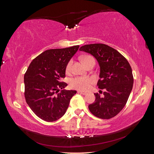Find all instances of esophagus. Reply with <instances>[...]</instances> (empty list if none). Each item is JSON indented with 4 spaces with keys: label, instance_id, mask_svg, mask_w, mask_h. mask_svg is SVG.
<instances>
[{
    "label": "esophagus",
    "instance_id": "obj_1",
    "mask_svg": "<svg viewBox=\"0 0 154 154\" xmlns=\"http://www.w3.org/2000/svg\"><path fill=\"white\" fill-rule=\"evenodd\" d=\"M78 94H83V95H85V94H87V92H83V91H78Z\"/></svg>",
    "mask_w": 154,
    "mask_h": 154
}]
</instances>
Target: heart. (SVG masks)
<instances>
[{"instance_id": "heart-1", "label": "heart", "mask_w": 154, "mask_h": 154, "mask_svg": "<svg viewBox=\"0 0 154 154\" xmlns=\"http://www.w3.org/2000/svg\"><path fill=\"white\" fill-rule=\"evenodd\" d=\"M92 58L91 56H85L83 58L85 65L88 60L90 58ZM73 63V60H70L67 64L66 66V72L69 73L71 71L72 66ZM94 83V80L91 78H86V77H75L72 78L70 80L69 84L70 87L74 89L80 90V91H87L89 88L92 83Z\"/></svg>"}]
</instances>
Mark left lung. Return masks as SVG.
<instances>
[{
	"instance_id": "obj_1",
	"label": "left lung",
	"mask_w": 154,
	"mask_h": 154,
	"mask_svg": "<svg viewBox=\"0 0 154 154\" xmlns=\"http://www.w3.org/2000/svg\"><path fill=\"white\" fill-rule=\"evenodd\" d=\"M80 50L91 54L97 60L100 79L97 86L105 91L103 97L95 93L96 100L88 105V109L101 119L114 117L124 108L132 91L134 77L131 67L122 54L106 44L85 45Z\"/></svg>"
}]
</instances>
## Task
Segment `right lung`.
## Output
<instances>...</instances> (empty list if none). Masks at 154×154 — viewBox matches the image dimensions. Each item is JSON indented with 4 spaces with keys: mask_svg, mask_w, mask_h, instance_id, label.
Instances as JSON below:
<instances>
[{
    "mask_svg": "<svg viewBox=\"0 0 154 154\" xmlns=\"http://www.w3.org/2000/svg\"><path fill=\"white\" fill-rule=\"evenodd\" d=\"M80 46L45 51L32 60L24 74V96L32 111L45 122L57 121L66 113L76 91L60 89L67 84V64Z\"/></svg>",
    "mask_w": 154,
    "mask_h": 154,
    "instance_id": "right-lung-1",
    "label": "right lung"
}]
</instances>
